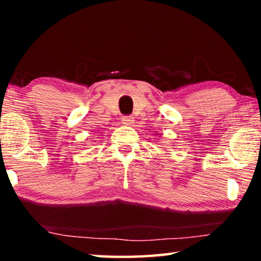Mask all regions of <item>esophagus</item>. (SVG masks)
<instances>
[{"label": "esophagus", "mask_w": 261, "mask_h": 261, "mask_svg": "<svg viewBox=\"0 0 261 261\" xmlns=\"http://www.w3.org/2000/svg\"><path fill=\"white\" fill-rule=\"evenodd\" d=\"M122 123H123V124H124V125H134L135 118L132 117V116H123Z\"/></svg>", "instance_id": "obj_1"}]
</instances>
